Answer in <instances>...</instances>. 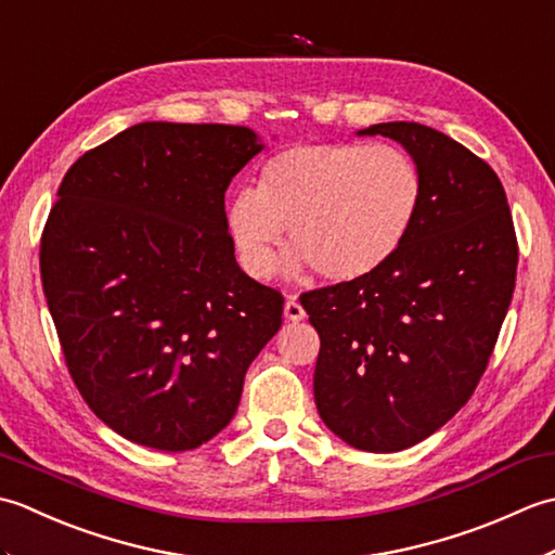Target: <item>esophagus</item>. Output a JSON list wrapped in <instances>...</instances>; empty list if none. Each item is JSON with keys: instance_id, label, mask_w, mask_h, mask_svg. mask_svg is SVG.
<instances>
[{"instance_id": "obj_1", "label": "esophagus", "mask_w": 555, "mask_h": 555, "mask_svg": "<svg viewBox=\"0 0 555 555\" xmlns=\"http://www.w3.org/2000/svg\"><path fill=\"white\" fill-rule=\"evenodd\" d=\"M284 317H286L288 322H302V320H305V310H302V305L298 302V298H296V296L286 298V305H284Z\"/></svg>"}]
</instances>
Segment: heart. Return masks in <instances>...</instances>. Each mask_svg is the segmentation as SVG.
Returning <instances> with one entry per match:
<instances>
[{"mask_svg": "<svg viewBox=\"0 0 555 555\" xmlns=\"http://www.w3.org/2000/svg\"><path fill=\"white\" fill-rule=\"evenodd\" d=\"M424 195L405 150L360 143H305L271 155L257 188H238L223 207L227 231L247 274L276 267L284 223L293 247L284 271L317 269L326 281H356L391 259L415 227Z\"/></svg>", "mask_w": 555, "mask_h": 555, "instance_id": "b5f03b06", "label": "heart"}]
</instances>
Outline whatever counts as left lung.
I'll use <instances>...</instances> for the list:
<instances>
[{
    "label": "left lung",
    "instance_id": "left-lung-1",
    "mask_svg": "<svg viewBox=\"0 0 555 555\" xmlns=\"http://www.w3.org/2000/svg\"><path fill=\"white\" fill-rule=\"evenodd\" d=\"M403 145L424 181L403 247L374 274L300 298L320 334L314 403L340 441L396 453L473 396L496 346L517 271L505 191L487 162L412 121L362 128Z\"/></svg>",
    "mask_w": 555,
    "mask_h": 555
}]
</instances>
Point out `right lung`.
Returning <instances> with one entry per match:
<instances>
[{
	"label": "right lung",
	"instance_id": "add662e5",
	"mask_svg": "<svg viewBox=\"0 0 555 555\" xmlns=\"http://www.w3.org/2000/svg\"><path fill=\"white\" fill-rule=\"evenodd\" d=\"M253 128L145 121L64 176L40 243L68 372L124 439L193 451L233 420L284 298L235 262L223 193Z\"/></svg>",
	"mask_w": 555,
	"mask_h": 555
}]
</instances>
